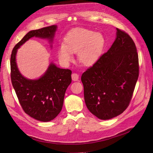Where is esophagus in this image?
Instances as JSON below:
<instances>
[{"instance_id": "34e87169", "label": "esophagus", "mask_w": 153, "mask_h": 153, "mask_svg": "<svg viewBox=\"0 0 153 153\" xmlns=\"http://www.w3.org/2000/svg\"><path fill=\"white\" fill-rule=\"evenodd\" d=\"M71 78L73 81H78L79 79V75L77 73H73L71 75Z\"/></svg>"}]
</instances>
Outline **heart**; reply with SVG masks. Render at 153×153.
Wrapping results in <instances>:
<instances>
[{"label": "heart", "instance_id": "b5f03b06", "mask_svg": "<svg viewBox=\"0 0 153 153\" xmlns=\"http://www.w3.org/2000/svg\"><path fill=\"white\" fill-rule=\"evenodd\" d=\"M105 44L104 36L86 28H76L68 33L57 50V56L64 65L73 60L76 53L77 61L85 66H91L99 59Z\"/></svg>", "mask_w": 153, "mask_h": 153}]
</instances>
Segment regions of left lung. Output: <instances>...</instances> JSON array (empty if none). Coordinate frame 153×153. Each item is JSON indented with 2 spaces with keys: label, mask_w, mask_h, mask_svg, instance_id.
Here are the masks:
<instances>
[{
  "label": "left lung",
  "mask_w": 153,
  "mask_h": 153,
  "mask_svg": "<svg viewBox=\"0 0 153 153\" xmlns=\"http://www.w3.org/2000/svg\"><path fill=\"white\" fill-rule=\"evenodd\" d=\"M138 76L139 58L134 42L117 28L110 49L82 75L88 109L104 120L122 114L130 103Z\"/></svg>",
  "instance_id": "left-lung-1"
}]
</instances>
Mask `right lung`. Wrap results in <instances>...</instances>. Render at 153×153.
I'll use <instances>...</instances> for the list:
<instances>
[{
	"mask_svg": "<svg viewBox=\"0 0 153 153\" xmlns=\"http://www.w3.org/2000/svg\"><path fill=\"white\" fill-rule=\"evenodd\" d=\"M57 25L31 30L15 45L10 56V77L21 106L30 117L40 122L54 120L62 108L65 94L71 82V71L51 62L39 78L29 79L20 73L16 62L18 49L32 37L47 39L52 47Z\"/></svg>",
	"mask_w": 153,
	"mask_h": 153,
	"instance_id": "right-lung-1",
	"label": "right lung"
}]
</instances>
